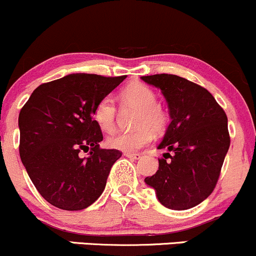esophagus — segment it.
Listing matches in <instances>:
<instances>
[{
    "instance_id": "esophagus-1",
    "label": "esophagus",
    "mask_w": 256,
    "mask_h": 256,
    "mask_svg": "<svg viewBox=\"0 0 256 256\" xmlns=\"http://www.w3.org/2000/svg\"><path fill=\"white\" fill-rule=\"evenodd\" d=\"M124 156H127L129 158H133V160H139L142 158V154H136V152H124Z\"/></svg>"
}]
</instances>
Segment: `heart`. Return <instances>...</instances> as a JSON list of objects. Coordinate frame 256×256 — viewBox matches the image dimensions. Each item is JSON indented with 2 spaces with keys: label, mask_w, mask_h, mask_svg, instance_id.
Masks as SVG:
<instances>
[{
  "label": "heart",
  "mask_w": 256,
  "mask_h": 256,
  "mask_svg": "<svg viewBox=\"0 0 256 256\" xmlns=\"http://www.w3.org/2000/svg\"><path fill=\"white\" fill-rule=\"evenodd\" d=\"M123 104L136 106L138 114L136 129L129 132H116L106 140L112 149L134 151L149 144L152 139V130L160 133L166 128L168 114L160 104L156 102V94L151 88L142 83L129 84L120 92ZM92 118L102 130L111 132L114 127L116 107L110 96L100 98L92 110Z\"/></svg>",
  "instance_id": "heart-1"
}]
</instances>
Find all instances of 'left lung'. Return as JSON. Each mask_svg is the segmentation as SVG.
I'll list each match as a JSON object with an SVG mask.
<instances>
[{
	"instance_id": "1",
	"label": "left lung",
	"mask_w": 256,
	"mask_h": 256,
	"mask_svg": "<svg viewBox=\"0 0 256 256\" xmlns=\"http://www.w3.org/2000/svg\"><path fill=\"white\" fill-rule=\"evenodd\" d=\"M161 90L171 118L158 149V170L144 182L158 202L186 210L212 193L230 149L227 116L215 98L200 85L173 74L142 76Z\"/></svg>"
}]
</instances>
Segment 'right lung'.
I'll list each match as a JSON object with an SVG mask.
<instances>
[{
	"label": "right lung",
	"instance_id": "obj_1",
	"mask_svg": "<svg viewBox=\"0 0 256 256\" xmlns=\"http://www.w3.org/2000/svg\"><path fill=\"white\" fill-rule=\"evenodd\" d=\"M124 79L68 74L38 86L20 110V160L51 205L83 210L102 194L110 170L122 152L100 149L104 136L92 110ZM82 150L90 152L86 158L78 156Z\"/></svg>",
	"mask_w": 256,
	"mask_h": 256
}]
</instances>
